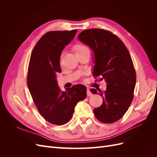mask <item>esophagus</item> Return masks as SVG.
<instances>
[{"label":"esophagus","instance_id":"obj_1","mask_svg":"<svg viewBox=\"0 0 157 157\" xmlns=\"http://www.w3.org/2000/svg\"><path fill=\"white\" fill-rule=\"evenodd\" d=\"M86 94H87V96H88V97L92 96V94L91 92H90V89H89L88 88H87V90H86Z\"/></svg>","mask_w":157,"mask_h":157}]
</instances>
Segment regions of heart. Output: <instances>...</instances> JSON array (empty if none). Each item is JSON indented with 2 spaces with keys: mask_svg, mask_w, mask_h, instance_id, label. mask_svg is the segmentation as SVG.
Instances as JSON below:
<instances>
[{
  "mask_svg": "<svg viewBox=\"0 0 157 157\" xmlns=\"http://www.w3.org/2000/svg\"><path fill=\"white\" fill-rule=\"evenodd\" d=\"M86 49H88L87 46H86L82 44H77L76 45H75V46H74V51H75L76 54L78 53V52H82V51L86 50ZM62 56H63V53H61V55H60V60H61V58H62Z\"/></svg>",
  "mask_w": 157,
  "mask_h": 157,
  "instance_id": "1",
  "label": "heart"
}]
</instances>
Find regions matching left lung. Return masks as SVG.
I'll list each match as a JSON object with an SVG mask.
<instances>
[{"label":"left lung","mask_w":157,"mask_h":157,"mask_svg":"<svg viewBox=\"0 0 157 157\" xmlns=\"http://www.w3.org/2000/svg\"><path fill=\"white\" fill-rule=\"evenodd\" d=\"M78 39L94 51L93 77L107 82L105 92L98 90L103 103L94 109V115L101 122H115L124 116L134 99L136 75L129 52L119 38L107 30H84ZM90 92L98 94L94 88Z\"/></svg>","instance_id":"obj_1"}]
</instances>
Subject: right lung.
<instances>
[{
    "instance_id": "obj_1",
    "label": "right lung",
    "mask_w": 157,
    "mask_h": 157,
    "mask_svg": "<svg viewBox=\"0 0 157 157\" xmlns=\"http://www.w3.org/2000/svg\"><path fill=\"white\" fill-rule=\"evenodd\" d=\"M77 30L53 31L37 42L31 55L27 86L41 116L55 125H63L73 117L77 103L86 97V88L76 84L61 92L56 75L61 73V52L73 39Z\"/></svg>"
}]
</instances>
